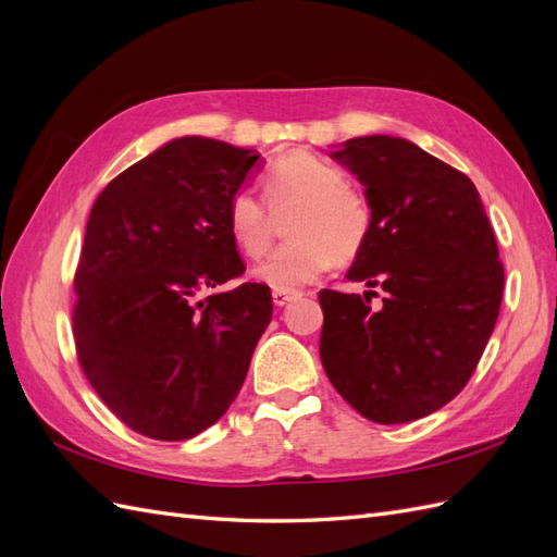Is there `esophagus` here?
<instances>
[{
	"instance_id": "34e87169",
	"label": "esophagus",
	"mask_w": 557,
	"mask_h": 557,
	"mask_svg": "<svg viewBox=\"0 0 557 557\" xmlns=\"http://www.w3.org/2000/svg\"><path fill=\"white\" fill-rule=\"evenodd\" d=\"M272 297H274V305L276 307H285V305H290L293 299H297L299 293H295V290H274Z\"/></svg>"
}]
</instances>
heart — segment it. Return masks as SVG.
Here are the masks:
<instances>
[{
    "mask_svg": "<svg viewBox=\"0 0 557 557\" xmlns=\"http://www.w3.org/2000/svg\"><path fill=\"white\" fill-rule=\"evenodd\" d=\"M269 207H297L290 242L256 264L252 276L276 290H295L327 272L334 258L348 260L364 246L372 230V207L362 193L346 185L339 166L305 150L278 158L264 176ZM227 230L246 256H260L269 244V211L250 190L234 193L227 205Z\"/></svg>",
    "mask_w": 557,
    "mask_h": 557,
    "instance_id": "heart-1",
    "label": "heart"
}]
</instances>
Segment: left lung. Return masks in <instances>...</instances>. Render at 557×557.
<instances>
[{"instance_id":"obj_1","label":"left lung","mask_w":557,"mask_h":557,"mask_svg":"<svg viewBox=\"0 0 557 557\" xmlns=\"http://www.w3.org/2000/svg\"><path fill=\"white\" fill-rule=\"evenodd\" d=\"M332 158L358 176L372 230L348 281L385 293L320 290V360L352 409L409 423L458 395L495 330L504 267L476 185L416 144L374 134Z\"/></svg>"}]
</instances>
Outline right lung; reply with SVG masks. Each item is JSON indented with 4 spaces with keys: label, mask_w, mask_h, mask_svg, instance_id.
Returning <instances> with one entry per match:
<instances>
[{
    "label": "right lung",
    "mask_w": 557,
    "mask_h": 557,
    "mask_svg": "<svg viewBox=\"0 0 557 557\" xmlns=\"http://www.w3.org/2000/svg\"><path fill=\"white\" fill-rule=\"evenodd\" d=\"M260 153L181 137L117 174L92 205L74 276L83 374L127 428L183 442L239 395L272 320V293L246 267L227 205Z\"/></svg>",
    "instance_id": "add662e5"
}]
</instances>
